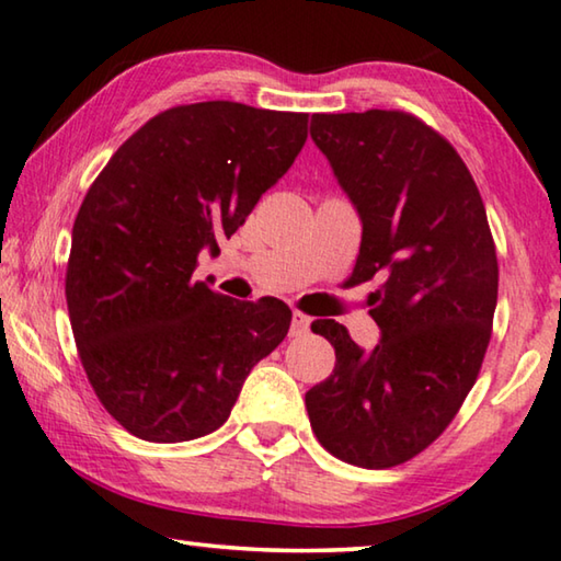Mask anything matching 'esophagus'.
<instances>
[{
  "label": "esophagus",
  "instance_id": "1",
  "mask_svg": "<svg viewBox=\"0 0 561 561\" xmlns=\"http://www.w3.org/2000/svg\"><path fill=\"white\" fill-rule=\"evenodd\" d=\"M309 324H312V320H309L307 314L299 312V309H295V312H291V328H289V334H291V337H299V334L309 332Z\"/></svg>",
  "mask_w": 561,
  "mask_h": 561
}]
</instances>
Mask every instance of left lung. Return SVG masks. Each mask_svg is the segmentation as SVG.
Masks as SVG:
<instances>
[{
    "label": "left lung",
    "mask_w": 561,
    "mask_h": 561,
    "mask_svg": "<svg viewBox=\"0 0 561 561\" xmlns=\"http://www.w3.org/2000/svg\"><path fill=\"white\" fill-rule=\"evenodd\" d=\"M309 136L363 221L347 284L378 277L380 342L355 345L334 320L312 332L334 370L307 390L317 440L363 468L411 461L454 421L491 340L499 262L486 208L461 156L400 111L317 113Z\"/></svg>",
    "instance_id": "8db88e82"
}]
</instances>
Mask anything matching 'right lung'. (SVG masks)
Masks as SVG:
<instances>
[{"mask_svg": "<svg viewBox=\"0 0 561 561\" xmlns=\"http://www.w3.org/2000/svg\"><path fill=\"white\" fill-rule=\"evenodd\" d=\"M307 113L208 100L133 133L72 227L65 297L82 367L133 436L181 443L227 423L252 367L287 337L291 309L194 282L295 163Z\"/></svg>", "mask_w": 561, "mask_h": 561, "instance_id": "add662e5", "label": "right lung"}]
</instances>
